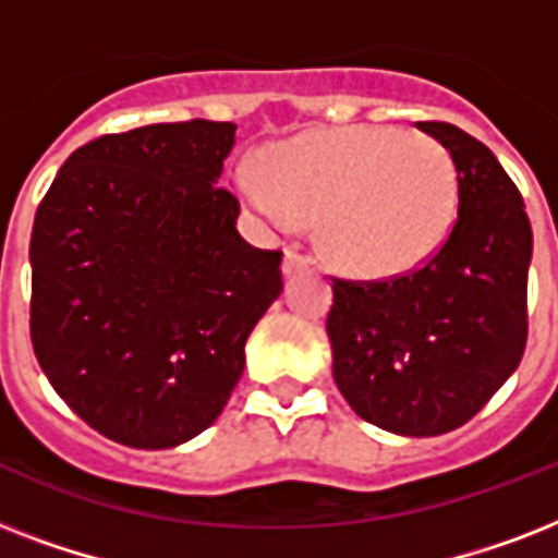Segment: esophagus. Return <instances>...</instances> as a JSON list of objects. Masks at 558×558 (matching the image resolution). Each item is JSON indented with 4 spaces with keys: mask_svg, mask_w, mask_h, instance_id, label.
I'll list each match as a JSON object with an SVG mask.
<instances>
[{
    "mask_svg": "<svg viewBox=\"0 0 558 558\" xmlns=\"http://www.w3.org/2000/svg\"><path fill=\"white\" fill-rule=\"evenodd\" d=\"M306 263H310V257H304V254H298L289 248V252L283 254V275L289 278V275H295V271L306 269Z\"/></svg>",
    "mask_w": 558,
    "mask_h": 558,
    "instance_id": "esophagus-1",
    "label": "esophagus"
}]
</instances>
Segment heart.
Instances as JSON below:
<instances>
[{"label": "heart", "instance_id": "obj_1", "mask_svg": "<svg viewBox=\"0 0 558 558\" xmlns=\"http://www.w3.org/2000/svg\"><path fill=\"white\" fill-rule=\"evenodd\" d=\"M254 222L292 234L318 222L322 252L359 278H393L440 252L458 217L449 150L393 126H339L275 144L266 173L236 168Z\"/></svg>", "mask_w": 558, "mask_h": 558}]
</instances>
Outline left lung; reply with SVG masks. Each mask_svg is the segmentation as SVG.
I'll return each instance as SVG.
<instances>
[{
	"label": "left lung",
	"instance_id": "left-lung-1",
	"mask_svg": "<svg viewBox=\"0 0 558 558\" xmlns=\"http://www.w3.org/2000/svg\"><path fill=\"white\" fill-rule=\"evenodd\" d=\"M420 130L451 153L458 222L432 260L393 280H336L332 379L362 420L402 437L469 423L527 344L533 231L493 150L442 121Z\"/></svg>",
	"mask_w": 558,
	"mask_h": 558
}]
</instances>
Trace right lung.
<instances>
[{
  "label": "right lung",
  "instance_id": "obj_1",
  "mask_svg": "<svg viewBox=\"0 0 558 558\" xmlns=\"http://www.w3.org/2000/svg\"><path fill=\"white\" fill-rule=\"evenodd\" d=\"M228 121L150 124L74 150L31 231V341L74 414L130 449L208 428L278 301L280 252L236 231L217 187Z\"/></svg>",
  "mask_w": 558,
  "mask_h": 558
}]
</instances>
